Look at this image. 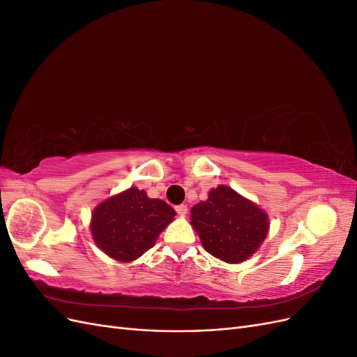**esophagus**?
I'll return each instance as SVG.
<instances>
[{"label":"esophagus","instance_id":"obj_1","mask_svg":"<svg viewBox=\"0 0 357 357\" xmlns=\"http://www.w3.org/2000/svg\"><path fill=\"white\" fill-rule=\"evenodd\" d=\"M176 211H177V214H180V215H186V213H188V207L186 205H177L176 207Z\"/></svg>","mask_w":357,"mask_h":357}]
</instances>
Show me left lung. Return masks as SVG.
Listing matches in <instances>:
<instances>
[{
  "mask_svg": "<svg viewBox=\"0 0 357 357\" xmlns=\"http://www.w3.org/2000/svg\"><path fill=\"white\" fill-rule=\"evenodd\" d=\"M190 225L205 252L226 264H241L265 241L269 218L253 201L219 185L208 192L207 199L193 205Z\"/></svg>",
  "mask_w": 357,
  "mask_h": 357,
  "instance_id": "obj_1",
  "label": "left lung"
}]
</instances>
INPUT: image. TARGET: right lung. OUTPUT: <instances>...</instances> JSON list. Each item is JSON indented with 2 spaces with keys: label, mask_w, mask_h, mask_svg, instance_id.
<instances>
[{
  "label": "right lung",
  "mask_w": 357,
  "mask_h": 357,
  "mask_svg": "<svg viewBox=\"0 0 357 357\" xmlns=\"http://www.w3.org/2000/svg\"><path fill=\"white\" fill-rule=\"evenodd\" d=\"M176 211L135 186L101 201L92 211L91 234L96 247L119 262H132L152 248Z\"/></svg>",
  "instance_id": "add662e5"
}]
</instances>
